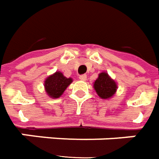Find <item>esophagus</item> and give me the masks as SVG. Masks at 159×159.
I'll use <instances>...</instances> for the list:
<instances>
[{"instance_id":"34e87169","label":"esophagus","mask_w":159,"mask_h":159,"mask_svg":"<svg viewBox=\"0 0 159 159\" xmlns=\"http://www.w3.org/2000/svg\"><path fill=\"white\" fill-rule=\"evenodd\" d=\"M79 79L81 81H86L87 80V76L86 75H81V76H79Z\"/></svg>"}]
</instances>
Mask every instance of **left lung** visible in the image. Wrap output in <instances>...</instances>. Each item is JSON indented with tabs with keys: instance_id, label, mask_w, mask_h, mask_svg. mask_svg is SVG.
I'll list each match as a JSON object with an SVG mask.
<instances>
[{
	"instance_id": "left-lung-1",
	"label": "left lung",
	"mask_w": 159,
	"mask_h": 159,
	"mask_svg": "<svg viewBox=\"0 0 159 159\" xmlns=\"http://www.w3.org/2000/svg\"><path fill=\"white\" fill-rule=\"evenodd\" d=\"M93 87L100 98L108 100L112 98L118 89L116 82L107 72H101L97 79L93 83Z\"/></svg>"
}]
</instances>
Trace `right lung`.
Listing matches in <instances>:
<instances>
[{
	"instance_id": "add662e5",
	"label": "right lung",
	"mask_w": 159,
	"mask_h": 159,
	"mask_svg": "<svg viewBox=\"0 0 159 159\" xmlns=\"http://www.w3.org/2000/svg\"><path fill=\"white\" fill-rule=\"evenodd\" d=\"M73 82L71 77H66L60 71H56L49 76L44 82V87L50 98H59L65 89Z\"/></svg>"
}]
</instances>
